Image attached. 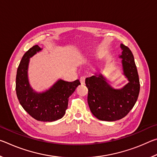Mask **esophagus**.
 Segmentation results:
<instances>
[{
    "mask_svg": "<svg viewBox=\"0 0 157 157\" xmlns=\"http://www.w3.org/2000/svg\"><path fill=\"white\" fill-rule=\"evenodd\" d=\"M79 81H80L82 84H85V77H81L80 79H79Z\"/></svg>",
    "mask_w": 157,
    "mask_h": 157,
    "instance_id": "obj_1",
    "label": "esophagus"
}]
</instances>
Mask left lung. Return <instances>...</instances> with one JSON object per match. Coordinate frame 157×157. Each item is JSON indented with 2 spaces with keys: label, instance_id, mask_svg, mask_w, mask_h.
<instances>
[{
  "label": "left lung",
  "instance_id": "obj_1",
  "mask_svg": "<svg viewBox=\"0 0 157 157\" xmlns=\"http://www.w3.org/2000/svg\"><path fill=\"white\" fill-rule=\"evenodd\" d=\"M121 47L124 74L129 82L125 86L119 90L113 89L102 75H93L85 80L89 90L90 110L100 121H115L124 118L134 107L139 97L140 82L134 55L124 44Z\"/></svg>",
  "mask_w": 157,
  "mask_h": 157
}]
</instances>
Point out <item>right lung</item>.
Returning <instances> with one entry per match:
<instances>
[{"label": "right lung", "instance_id": "1", "mask_svg": "<svg viewBox=\"0 0 157 157\" xmlns=\"http://www.w3.org/2000/svg\"><path fill=\"white\" fill-rule=\"evenodd\" d=\"M41 49L35 45L30 48L18 65L16 78V91L21 105L29 115L36 121L52 122L62 118L68 108V98L75 91L80 82L58 81L51 89L42 94L33 91L28 79L29 58Z\"/></svg>", "mask_w": 157, "mask_h": 157}]
</instances>
